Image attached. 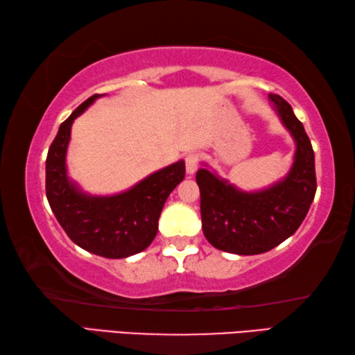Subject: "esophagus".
<instances>
[{
    "mask_svg": "<svg viewBox=\"0 0 355 355\" xmlns=\"http://www.w3.org/2000/svg\"><path fill=\"white\" fill-rule=\"evenodd\" d=\"M186 172L192 175V173H196L197 169H199V155L196 153H189L186 156Z\"/></svg>",
    "mask_w": 355,
    "mask_h": 355,
    "instance_id": "esophagus-1",
    "label": "esophagus"
}]
</instances>
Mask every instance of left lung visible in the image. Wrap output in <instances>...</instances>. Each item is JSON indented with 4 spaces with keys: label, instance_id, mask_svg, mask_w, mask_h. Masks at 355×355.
<instances>
[{
    "label": "left lung",
    "instance_id": "obj_1",
    "mask_svg": "<svg viewBox=\"0 0 355 355\" xmlns=\"http://www.w3.org/2000/svg\"><path fill=\"white\" fill-rule=\"evenodd\" d=\"M269 101L290 131L296 152L288 175L261 191H241L207 167L197 171L203 235L216 249L257 255L290 238L307 216L316 192L315 153L304 125L280 95Z\"/></svg>",
    "mask_w": 355,
    "mask_h": 355
}]
</instances>
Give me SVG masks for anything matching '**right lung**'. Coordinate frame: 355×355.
Here are the masks:
<instances>
[{"mask_svg":"<svg viewBox=\"0 0 355 355\" xmlns=\"http://www.w3.org/2000/svg\"><path fill=\"white\" fill-rule=\"evenodd\" d=\"M101 95L95 94L64 120L46 156L45 189L51 211L81 249L105 258H127L147 249L171 192L184 178V161L153 172L116 196H91L67 175L65 155L73 120Z\"/></svg>","mask_w":355,"mask_h":355,"instance_id":"1","label":"right lung"}]
</instances>
